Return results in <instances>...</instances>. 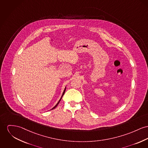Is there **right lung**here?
I'll use <instances>...</instances> for the list:
<instances>
[{"instance_id": "1", "label": "right lung", "mask_w": 148, "mask_h": 148, "mask_svg": "<svg viewBox=\"0 0 148 148\" xmlns=\"http://www.w3.org/2000/svg\"><path fill=\"white\" fill-rule=\"evenodd\" d=\"M66 86L65 87V88H64V91H63V93H62V97H61V98H60V99H59V101H58V102L57 103V104L53 108L51 109H50V110H52V109H54V108H56V107L58 105V104H59V102H60V101L61 100V99H62V97L63 96V95H64V92H65V91H66Z\"/></svg>"}]
</instances>
